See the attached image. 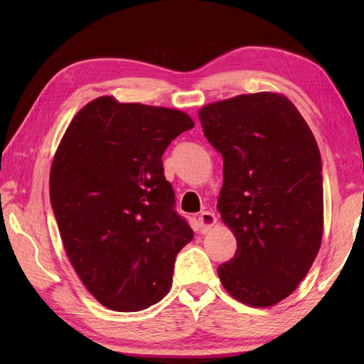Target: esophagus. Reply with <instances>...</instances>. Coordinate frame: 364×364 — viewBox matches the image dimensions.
I'll return each instance as SVG.
<instances>
[{
    "instance_id": "1",
    "label": "esophagus",
    "mask_w": 364,
    "mask_h": 364,
    "mask_svg": "<svg viewBox=\"0 0 364 364\" xmlns=\"http://www.w3.org/2000/svg\"><path fill=\"white\" fill-rule=\"evenodd\" d=\"M197 220H198V230L202 235H206L208 231H211V228L215 225V222H218L214 213H211V211L200 213Z\"/></svg>"
}]
</instances>
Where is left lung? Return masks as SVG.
Wrapping results in <instances>:
<instances>
[{
  "mask_svg": "<svg viewBox=\"0 0 364 364\" xmlns=\"http://www.w3.org/2000/svg\"><path fill=\"white\" fill-rule=\"evenodd\" d=\"M198 119L223 158L218 210L237 241L219 278L242 304L272 306L297 288L319 252V146L297 107L272 92L206 105Z\"/></svg>",
  "mask_w": 364,
  "mask_h": 364,
  "instance_id": "8db88e82",
  "label": "left lung"
}]
</instances>
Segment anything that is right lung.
Wrapping results in <instances>:
<instances>
[{
    "label": "right lung",
    "mask_w": 364,
    "mask_h": 364,
    "mask_svg": "<svg viewBox=\"0 0 364 364\" xmlns=\"http://www.w3.org/2000/svg\"><path fill=\"white\" fill-rule=\"evenodd\" d=\"M191 128L181 111L100 97L75 115L54 154L50 200L67 257L111 310L141 311L164 297L176 255L194 237L161 159Z\"/></svg>",
    "instance_id": "obj_1"
}]
</instances>
